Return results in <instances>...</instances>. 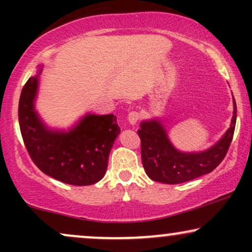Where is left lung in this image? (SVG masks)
Returning a JSON list of instances; mask_svg holds the SVG:
<instances>
[{"instance_id":"1","label":"left lung","mask_w":252,"mask_h":252,"mask_svg":"<svg viewBox=\"0 0 252 252\" xmlns=\"http://www.w3.org/2000/svg\"><path fill=\"white\" fill-rule=\"evenodd\" d=\"M37 76L22 88L19 123L32 161L45 174L65 184H96L108 167L110 150L121 129L115 115H86L68 132L47 129L34 110Z\"/></svg>"}]
</instances>
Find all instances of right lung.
Here are the masks:
<instances>
[{
  "label": "right lung",
  "instance_id": "right-lung-1",
  "mask_svg": "<svg viewBox=\"0 0 252 252\" xmlns=\"http://www.w3.org/2000/svg\"><path fill=\"white\" fill-rule=\"evenodd\" d=\"M236 116L235 102L232 123L226 134L212 149L200 154H182L173 148L158 121L142 122L137 134L141 138L142 163L147 175L154 181L176 185L212 172L226 155L235 132Z\"/></svg>",
  "mask_w": 252,
  "mask_h": 252
}]
</instances>
